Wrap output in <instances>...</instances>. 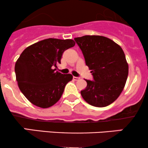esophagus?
I'll return each instance as SVG.
<instances>
[{"instance_id": "obj_1", "label": "esophagus", "mask_w": 148, "mask_h": 148, "mask_svg": "<svg viewBox=\"0 0 148 148\" xmlns=\"http://www.w3.org/2000/svg\"><path fill=\"white\" fill-rule=\"evenodd\" d=\"M79 79H80V78H79V77H75V76H73V79H74V80L77 81V80H79Z\"/></svg>"}]
</instances>
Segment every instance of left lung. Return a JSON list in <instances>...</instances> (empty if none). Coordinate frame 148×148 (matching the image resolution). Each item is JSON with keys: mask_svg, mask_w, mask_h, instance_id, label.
I'll list each match as a JSON object with an SVG mask.
<instances>
[{"mask_svg": "<svg viewBox=\"0 0 148 148\" xmlns=\"http://www.w3.org/2000/svg\"><path fill=\"white\" fill-rule=\"evenodd\" d=\"M82 52L93 81L85 79L87 86L81 95L87 103L107 107L122 93L127 79L129 66L121 46L103 36L85 35L75 38Z\"/></svg>", "mask_w": 148, "mask_h": 148, "instance_id": "obj_1", "label": "left lung"}]
</instances>
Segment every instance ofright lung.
<instances>
[{"label": "right lung", "mask_w": 148, "mask_h": 148, "mask_svg": "<svg viewBox=\"0 0 148 148\" xmlns=\"http://www.w3.org/2000/svg\"><path fill=\"white\" fill-rule=\"evenodd\" d=\"M75 44L73 39L49 38L27 47L21 54L15 64L16 79L31 103L45 109L59 101L73 75L55 70L64 52Z\"/></svg>", "instance_id": "right-lung-1"}]
</instances>
